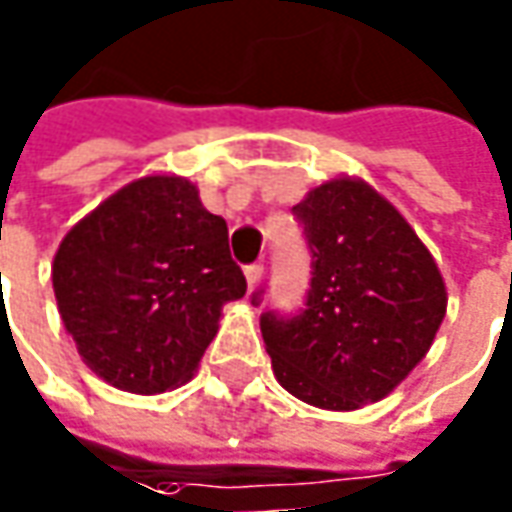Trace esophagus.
I'll return each instance as SVG.
<instances>
[{"label":"esophagus","mask_w":512,"mask_h":512,"mask_svg":"<svg viewBox=\"0 0 512 512\" xmlns=\"http://www.w3.org/2000/svg\"><path fill=\"white\" fill-rule=\"evenodd\" d=\"M243 274H246V283H249V286L255 289L257 283L263 280V263H249V266L243 269Z\"/></svg>","instance_id":"esophagus-1"}]
</instances>
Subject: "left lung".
<instances>
[{
    "label": "left lung",
    "instance_id": "1",
    "mask_svg": "<svg viewBox=\"0 0 512 512\" xmlns=\"http://www.w3.org/2000/svg\"><path fill=\"white\" fill-rule=\"evenodd\" d=\"M291 215L309 246V291L294 314H260L263 343L289 394L354 411L391 394L428 354L445 283L408 221L362 181L317 186Z\"/></svg>",
    "mask_w": 512,
    "mask_h": 512
}]
</instances>
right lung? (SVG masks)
Masks as SVG:
<instances>
[{
  "label": "right lung",
  "instance_id": "1",
  "mask_svg": "<svg viewBox=\"0 0 512 512\" xmlns=\"http://www.w3.org/2000/svg\"><path fill=\"white\" fill-rule=\"evenodd\" d=\"M53 291L81 360L130 394H164L198 368L223 303L246 294L221 215L184 178L124 186L79 221L53 260Z\"/></svg>",
  "mask_w": 512,
  "mask_h": 512
}]
</instances>
